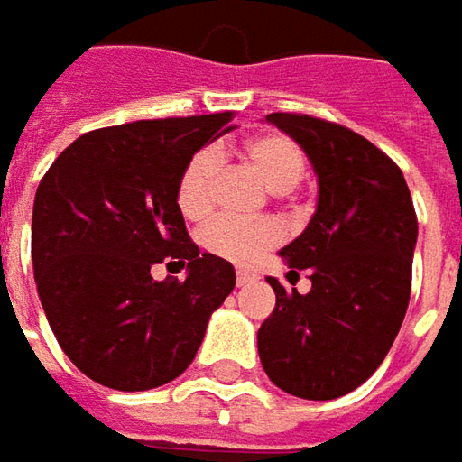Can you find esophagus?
Returning a JSON list of instances; mask_svg holds the SVG:
<instances>
[{"instance_id": "esophagus-1", "label": "esophagus", "mask_w": 462, "mask_h": 462, "mask_svg": "<svg viewBox=\"0 0 462 462\" xmlns=\"http://www.w3.org/2000/svg\"><path fill=\"white\" fill-rule=\"evenodd\" d=\"M235 279H237V286H247V283L255 281V273L247 271V268H237V271H235Z\"/></svg>"}]
</instances>
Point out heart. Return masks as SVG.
<instances>
[{
	"label": "heart",
	"instance_id": "b5f03b06",
	"mask_svg": "<svg viewBox=\"0 0 462 462\" xmlns=\"http://www.w3.org/2000/svg\"><path fill=\"white\" fill-rule=\"evenodd\" d=\"M247 163L273 191L294 189L304 173V155L294 140L283 135H263L245 145ZM222 155L217 148H201L191 155L179 179L176 201L183 217L204 219L215 207V181ZM281 240V230L273 222H235L212 219L199 230V243L217 258L232 263H250Z\"/></svg>",
	"mask_w": 462,
	"mask_h": 462
}]
</instances>
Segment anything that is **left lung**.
<instances>
[{
    "instance_id": "8db88e82",
    "label": "left lung",
    "mask_w": 462,
    "mask_h": 462,
    "mask_svg": "<svg viewBox=\"0 0 462 462\" xmlns=\"http://www.w3.org/2000/svg\"><path fill=\"white\" fill-rule=\"evenodd\" d=\"M314 166L317 212L281 247L289 279L307 271L310 294L268 276L276 310L258 329L263 371L281 391L327 402L368 381L404 322L417 215L402 168L337 122L273 112L265 117Z\"/></svg>"
}]
</instances>
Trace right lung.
I'll list each match as a JSON object with an SVG mask.
<instances>
[{
	"instance_id": "add662e5",
	"label": "right lung",
	"mask_w": 462,
	"mask_h": 462,
	"mask_svg": "<svg viewBox=\"0 0 462 462\" xmlns=\"http://www.w3.org/2000/svg\"><path fill=\"white\" fill-rule=\"evenodd\" d=\"M232 112L140 120L73 140L32 207V268L48 325L71 363L115 391L163 386L191 365L235 268L199 253L176 201L191 155ZM187 268L155 282L152 265Z\"/></svg>"
}]
</instances>
